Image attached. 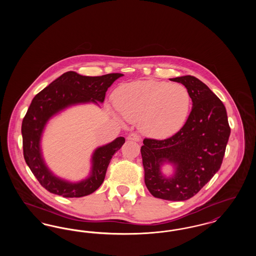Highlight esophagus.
I'll return each mask as SVG.
<instances>
[{"instance_id":"1","label":"esophagus","mask_w":256,"mask_h":256,"mask_svg":"<svg viewBox=\"0 0 256 256\" xmlns=\"http://www.w3.org/2000/svg\"><path fill=\"white\" fill-rule=\"evenodd\" d=\"M128 140H132V141H135V142H138L140 140V136L138 134H130L128 136Z\"/></svg>"}]
</instances>
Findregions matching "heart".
<instances>
[{"instance_id":"heart-1","label":"heart","mask_w":256,"mask_h":256,"mask_svg":"<svg viewBox=\"0 0 256 256\" xmlns=\"http://www.w3.org/2000/svg\"><path fill=\"white\" fill-rule=\"evenodd\" d=\"M113 102L126 120L139 122L143 134L156 139L180 130L192 106L191 94L185 86L158 80L122 84L115 90Z\"/></svg>"}]
</instances>
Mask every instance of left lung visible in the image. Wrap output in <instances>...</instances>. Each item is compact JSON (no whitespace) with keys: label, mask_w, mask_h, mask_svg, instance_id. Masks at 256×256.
Segmentation results:
<instances>
[{"label":"left lung","mask_w":256,"mask_h":256,"mask_svg":"<svg viewBox=\"0 0 256 256\" xmlns=\"http://www.w3.org/2000/svg\"><path fill=\"white\" fill-rule=\"evenodd\" d=\"M170 80L182 84L189 90L192 110L182 130L170 138H145L141 156L150 193L180 202L195 196L219 170L230 128L224 104L206 84L193 76ZM165 162L175 168L170 177L160 172Z\"/></svg>","instance_id":"1"}]
</instances>
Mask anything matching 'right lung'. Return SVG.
<instances>
[{"instance_id": "1", "label": "right lung", "mask_w": 256, "mask_h": 256, "mask_svg": "<svg viewBox=\"0 0 256 256\" xmlns=\"http://www.w3.org/2000/svg\"><path fill=\"white\" fill-rule=\"evenodd\" d=\"M122 74L86 76L73 71L61 74L37 94L22 122L23 150L26 163L39 183L50 193L64 198H80L95 192L104 182L110 160L124 143L118 137L104 146H98L92 156L89 176L78 182H70L56 176L47 167L41 152V137L50 119L63 110L78 104L104 102L111 84Z\"/></svg>"}]
</instances>
